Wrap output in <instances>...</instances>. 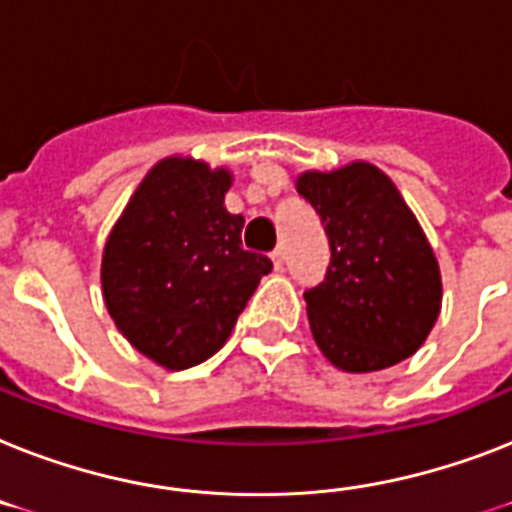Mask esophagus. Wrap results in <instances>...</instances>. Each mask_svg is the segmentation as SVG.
<instances>
[{"mask_svg":"<svg viewBox=\"0 0 512 512\" xmlns=\"http://www.w3.org/2000/svg\"><path fill=\"white\" fill-rule=\"evenodd\" d=\"M284 247H276L273 249V252H270V260H273V265H276V270H281L284 268Z\"/></svg>","mask_w":512,"mask_h":512,"instance_id":"obj_1","label":"esophagus"}]
</instances>
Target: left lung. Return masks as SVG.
<instances>
[{
    "instance_id": "left-lung-1",
    "label": "left lung",
    "mask_w": 512,
    "mask_h": 512,
    "mask_svg": "<svg viewBox=\"0 0 512 512\" xmlns=\"http://www.w3.org/2000/svg\"><path fill=\"white\" fill-rule=\"evenodd\" d=\"M297 191L326 223L331 265L307 289V321L331 365L347 373L402 363L442 310V273L421 223L384 170L355 160L305 170Z\"/></svg>"
}]
</instances>
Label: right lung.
I'll return each instance as SVG.
<instances>
[{
  "instance_id": "add662e5",
  "label": "right lung",
  "mask_w": 512,
  "mask_h": 512,
  "mask_svg": "<svg viewBox=\"0 0 512 512\" xmlns=\"http://www.w3.org/2000/svg\"><path fill=\"white\" fill-rule=\"evenodd\" d=\"M231 170L165 157L136 186L102 252V297L131 347L168 371L226 344L273 263L242 247L223 199Z\"/></svg>"
}]
</instances>
